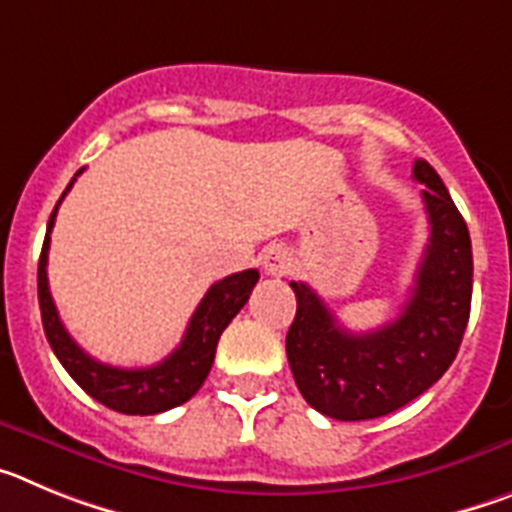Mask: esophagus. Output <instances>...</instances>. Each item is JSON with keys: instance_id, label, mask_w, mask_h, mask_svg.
<instances>
[{"instance_id": "obj_1", "label": "esophagus", "mask_w": 512, "mask_h": 512, "mask_svg": "<svg viewBox=\"0 0 512 512\" xmlns=\"http://www.w3.org/2000/svg\"><path fill=\"white\" fill-rule=\"evenodd\" d=\"M261 266H264V274H269V277H284L292 269V253L279 246V243H274V246L261 253Z\"/></svg>"}]
</instances>
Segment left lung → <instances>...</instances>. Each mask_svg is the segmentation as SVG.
Masks as SVG:
<instances>
[{"instance_id": "8db88e82", "label": "left lung", "mask_w": 512, "mask_h": 512, "mask_svg": "<svg viewBox=\"0 0 512 512\" xmlns=\"http://www.w3.org/2000/svg\"><path fill=\"white\" fill-rule=\"evenodd\" d=\"M415 182L431 238L408 302L392 323L351 333L315 289L289 282L297 297L287 359L310 408L336 420L382 418L423 395L456 359L472 305V241L449 189L428 161H415Z\"/></svg>"}]
</instances>
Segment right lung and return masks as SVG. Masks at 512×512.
I'll use <instances>...</instances> for the list:
<instances>
[{
  "label": "right lung",
  "instance_id": "obj_1",
  "mask_svg": "<svg viewBox=\"0 0 512 512\" xmlns=\"http://www.w3.org/2000/svg\"><path fill=\"white\" fill-rule=\"evenodd\" d=\"M84 169L76 171V176ZM76 176L66 187L69 192L74 187ZM61 194V200L66 197ZM58 200V205H61ZM58 205L53 207L48 230H45L43 251L38 261V302L40 315H43L45 338L51 343L53 354L63 364V369L71 374L81 390L92 395L94 400L107 405L110 410L125 415H156L164 410L176 408L187 402L194 392L205 384L207 374L215 361V348L223 330L228 328L230 320L241 312L248 302L251 289L259 282V271L246 269L238 274L220 279L207 289V295L194 310L189 328L184 333L179 348H174L164 361L146 369H120V366L102 364L69 336V330L63 328L58 310L53 305L51 289H48V248H51V230L56 223Z\"/></svg>",
  "mask_w": 512,
  "mask_h": 512
}]
</instances>
